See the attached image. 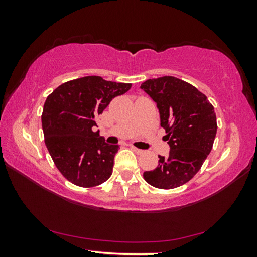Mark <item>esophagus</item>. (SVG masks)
<instances>
[{
  "label": "esophagus",
  "instance_id": "1",
  "mask_svg": "<svg viewBox=\"0 0 257 257\" xmlns=\"http://www.w3.org/2000/svg\"><path fill=\"white\" fill-rule=\"evenodd\" d=\"M130 149H132L135 153H137V154H142L143 153V150H139V149H137V147H135V146H130Z\"/></svg>",
  "mask_w": 257,
  "mask_h": 257
}]
</instances>
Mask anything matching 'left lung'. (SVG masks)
<instances>
[{"instance_id":"left-lung-1","label":"left lung","mask_w":257,"mask_h":257,"mask_svg":"<svg viewBox=\"0 0 257 257\" xmlns=\"http://www.w3.org/2000/svg\"><path fill=\"white\" fill-rule=\"evenodd\" d=\"M141 88L156 103L170 146L167 158L159 155L158 167L143 176L156 188H177L196 175L210 154L217 129L214 107L196 87L176 77L149 79Z\"/></svg>"}]
</instances>
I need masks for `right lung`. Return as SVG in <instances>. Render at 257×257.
Masks as SVG:
<instances>
[{
  "label": "right lung",
  "mask_w": 257,
  "mask_h": 257,
  "mask_svg": "<svg viewBox=\"0 0 257 257\" xmlns=\"http://www.w3.org/2000/svg\"><path fill=\"white\" fill-rule=\"evenodd\" d=\"M130 87L88 76L64 82L47 96L42 114L45 144L56 168L72 184L89 188L111 177L119 145L107 144L94 127L112 99Z\"/></svg>",
  "instance_id": "1"
}]
</instances>
